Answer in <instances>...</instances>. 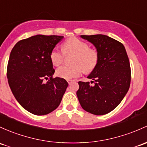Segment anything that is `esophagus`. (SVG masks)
<instances>
[{"label": "esophagus", "instance_id": "1", "mask_svg": "<svg viewBox=\"0 0 147 147\" xmlns=\"http://www.w3.org/2000/svg\"><path fill=\"white\" fill-rule=\"evenodd\" d=\"M67 82H68V84H71L72 82H75V80H67Z\"/></svg>", "mask_w": 147, "mask_h": 147}]
</instances>
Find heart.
<instances>
[{
	"instance_id": "1",
	"label": "heart",
	"mask_w": 147,
	"mask_h": 147,
	"mask_svg": "<svg viewBox=\"0 0 147 147\" xmlns=\"http://www.w3.org/2000/svg\"><path fill=\"white\" fill-rule=\"evenodd\" d=\"M63 51L55 48L50 53V60L53 65L58 66L63 63L65 53L76 54L74 60L73 67L61 66L56 69V75L59 78L70 80L78 78L84 70L86 72L92 71L98 63V53L96 51L89 49V46L84 41L77 37L67 38L63 45Z\"/></svg>"
}]
</instances>
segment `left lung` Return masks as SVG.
<instances>
[{
    "label": "left lung",
    "instance_id": "1",
    "mask_svg": "<svg viewBox=\"0 0 147 147\" xmlns=\"http://www.w3.org/2000/svg\"><path fill=\"white\" fill-rule=\"evenodd\" d=\"M95 46L98 59L96 66L87 78L79 82L77 96L84 110L94 115L107 114L120 104L130 85L129 58L123 44L106 35H81Z\"/></svg>",
    "mask_w": 147,
    "mask_h": 147
}]
</instances>
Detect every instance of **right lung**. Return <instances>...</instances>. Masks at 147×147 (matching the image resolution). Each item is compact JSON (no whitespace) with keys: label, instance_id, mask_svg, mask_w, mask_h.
Listing matches in <instances>:
<instances>
[{"label":"right lung","instance_id":"right-lung-1","mask_svg":"<svg viewBox=\"0 0 147 147\" xmlns=\"http://www.w3.org/2000/svg\"><path fill=\"white\" fill-rule=\"evenodd\" d=\"M63 38L37 34L18 41L12 49L7 68L9 86L31 113L44 115L56 109L68 86L65 79L53 78L55 69L50 60L51 52Z\"/></svg>","mask_w":147,"mask_h":147}]
</instances>
